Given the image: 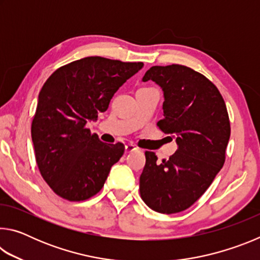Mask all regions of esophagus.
Returning a JSON list of instances; mask_svg holds the SVG:
<instances>
[{"mask_svg": "<svg viewBox=\"0 0 260 260\" xmlns=\"http://www.w3.org/2000/svg\"><path fill=\"white\" fill-rule=\"evenodd\" d=\"M138 150V148H136L134 144H126L125 146V151L126 153H129V152H133Z\"/></svg>", "mask_w": 260, "mask_h": 260, "instance_id": "34e87169", "label": "esophagus"}]
</instances>
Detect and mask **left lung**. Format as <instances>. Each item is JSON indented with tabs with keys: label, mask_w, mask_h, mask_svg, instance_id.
<instances>
[{
	"label": "left lung",
	"mask_w": 260,
	"mask_h": 260,
	"mask_svg": "<svg viewBox=\"0 0 260 260\" xmlns=\"http://www.w3.org/2000/svg\"><path fill=\"white\" fill-rule=\"evenodd\" d=\"M149 80L164 94V118L158 126L172 135L178 149L160 162L155 152H146L140 193L156 212H181L203 195L221 170L231 136L230 118L218 88L190 68L152 67L142 79Z\"/></svg>",
	"instance_id": "8db88e82"
}]
</instances>
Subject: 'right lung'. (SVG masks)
Masks as SVG:
<instances>
[{
	"instance_id": "add662e5",
	"label": "right lung",
	"mask_w": 260,
	"mask_h": 260,
	"mask_svg": "<svg viewBox=\"0 0 260 260\" xmlns=\"http://www.w3.org/2000/svg\"><path fill=\"white\" fill-rule=\"evenodd\" d=\"M142 68L141 61L91 56L59 68L45 82L32 141L42 178L58 196L80 202L104 186L125 147L102 142L86 125L107 111L114 93Z\"/></svg>"
}]
</instances>
